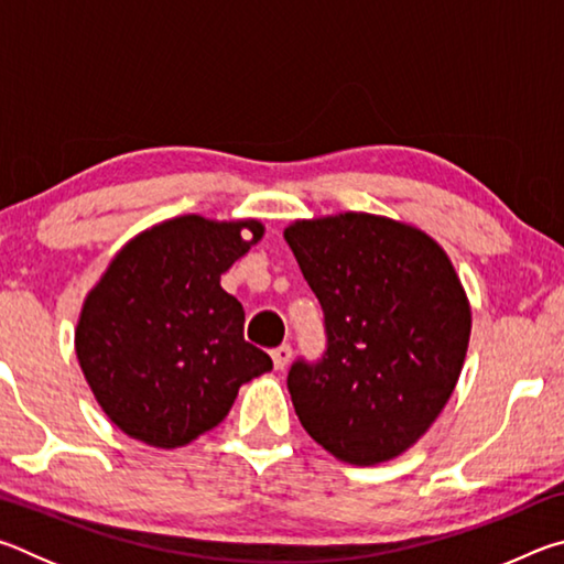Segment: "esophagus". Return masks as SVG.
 Returning a JSON list of instances; mask_svg holds the SVG:
<instances>
[{"label":"esophagus","mask_w":564,"mask_h":564,"mask_svg":"<svg viewBox=\"0 0 564 564\" xmlns=\"http://www.w3.org/2000/svg\"><path fill=\"white\" fill-rule=\"evenodd\" d=\"M291 346L289 343H281L279 348H273L271 350V358H273V366H275V370H283L285 366H289V360H291Z\"/></svg>","instance_id":"1"}]
</instances>
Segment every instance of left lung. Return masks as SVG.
Here are the masks:
<instances>
[{"instance_id": "obj_1", "label": "left lung", "mask_w": 564, "mask_h": 564, "mask_svg": "<svg viewBox=\"0 0 564 564\" xmlns=\"http://www.w3.org/2000/svg\"><path fill=\"white\" fill-rule=\"evenodd\" d=\"M323 308L326 350L289 370L295 415L350 465L405 453L441 415L470 340L451 259L413 226L340 214L285 228Z\"/></svg>"}]
</instances>
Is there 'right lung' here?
<instances>
[{
  "label": "right lung",
  "mask_w": 564,
  "mask_h": 564,
  "mask_svg": "<svg viewBox=\"0 0 564 564\" xmlns=\"http://www.w3.org/2000/svg\"><path fill=\"white\" fill-rule=\"evenodd\" d=\"M259 221L178 216L121 248L76 326V358L111 423L154 447L212 431L238 388L269 373V352L243 338V305L221 273L259 243Z\"/></svg>",
  "instance_id": "right-lung-1"
}]
</instances>
